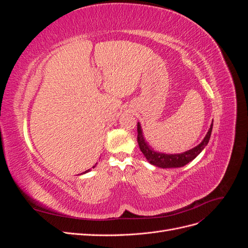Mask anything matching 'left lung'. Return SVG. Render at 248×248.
<instances>
[{"instance_id": "8db88e82", "label": "left lung", "mask_w": 248, "mask_h": 248, "mask_svg": "<svg viewBox=\"0 0 248 248\" xmlns=\"http://www.w3.org/2000/svg\"><path fill=\"white\" fill-rule=\"evenodd\" d=\"M212 127H213V122L211 123V126H210L206 137L202 140L200 145L181 154H164V153L154 151V150L148 145V142L146 141L144 136H142V131H141L140 123H138V142H139L140 151L145 155L147 160L151 164H153V166L162 168V169L181 168L196 158V157L208 145L210 137H211Z\"/></svg>"}]
</instances>
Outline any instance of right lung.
<instances>
[{"label":"right lung","mask_w":248,"mask_h":248,"mask_svg":"<svg viewBox=\"0 0 248 248\" xmlns=\"http://www.w3.org/2000/svg\"><path fill=\"white\" fill-rule=\"evenodd\" d=\"M94 167H95V166H94ZM94 167H93V168H94ZM88 171H90V170H86V171H84V174H86V172H88Z\"/></svg>","instance_id":"1"}]
</instances>
